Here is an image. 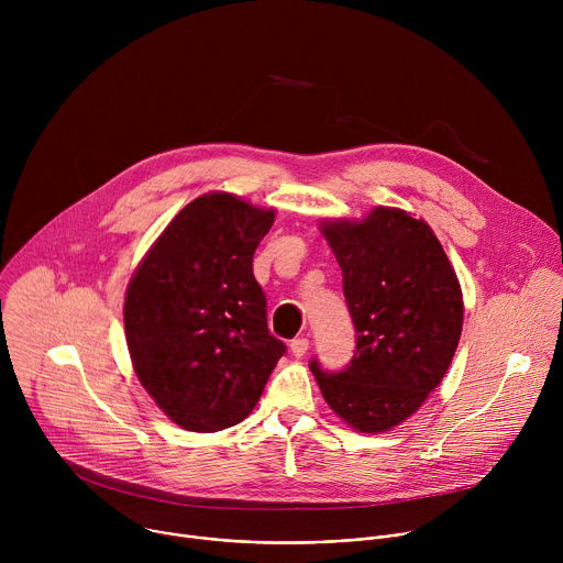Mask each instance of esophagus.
I'll list each match as a JSON object with an SVG mask.
<instances>
[{"mask_svg": "<svg viewBox=\"0 0 563 563\" xmlns=\"http://www.w3.org/2000/svg\"><path fill=\"white\" fill-rule=\"evenodd\" d=\"M289 350H291V354H294L296 358H300V356H305V354H307V350H309V341H307L305 336L294 339V341L289 343Z\"/></svg>", "mask_w": 563, "mask_h": 563, "instance_id": "1", "label": "esophagus"}]
</instances>
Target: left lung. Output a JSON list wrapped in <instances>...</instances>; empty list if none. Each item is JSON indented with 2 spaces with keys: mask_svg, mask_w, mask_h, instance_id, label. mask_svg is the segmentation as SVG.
<instances>
[{
  "mask_svg": "<svg viewBox=\"0 0 563 563\" xmlns=\"http://www.w3.org/2000/svg\"><path fill=\"white\" fill-rule=\"evenodd\" d=\"M320 233L343 272L356 328L352 365L309 363L320 394L352 430L387 432L410 419L443 380L463 330V294L432 227L396 207L328 218Z\"/></svg>",
  "mask_w": 563,
  "mask_h": 563,
  "instance_id": "1",
  "label": "left lung"
}]
</instances>
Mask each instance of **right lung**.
Instances as JSON below:
<instances>
[{
    "label": "right lung",
    "instance_id": "right-lung-1",
    "mask_svg": "<svg viewBox=\"0 0 563 563\" xmlns=\"http://www.w3.org/2000/svg\"><path fill=\"white\" fill-rule=\"evenodd\" d=\"M274 220V207L205 194L176 213L129 280L124 334L135 376L189 432L247 419L285 354L267 330L252 265Z\"/></svg>",
    "mask_w": 563,
    "mask_h": 563
}]
</instances>
